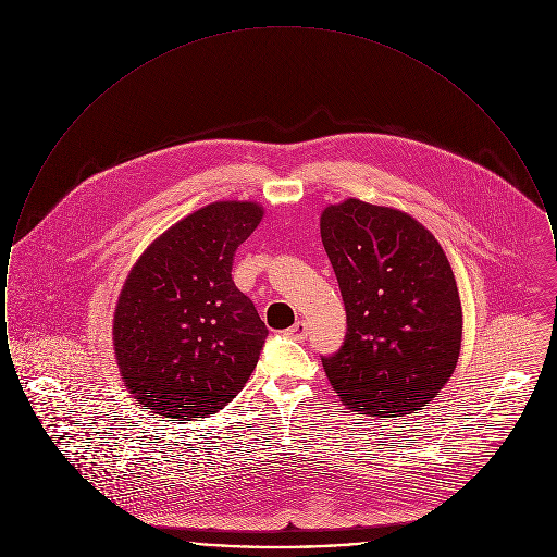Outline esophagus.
Instances as JSON below:
<instances>
[{
	"instance_id": "34e87169",
	"label": "esophagus",
	"mask_w": 557,
	"mask_h": 557,
	"mask_svg": "<svg viewBox=\"0 0 557 557\" xmlns=\"http://www.w3.org/2000/svg\"><path fill=\"white\" fill-rule=\"evenodd\" d=\"M286 334L294 341H305L307 334H309V325H307V321H296Z\"/></svg>"
}]
</instances>
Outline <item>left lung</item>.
<instances>
[{"instance_id":"1","label":"left lung","mask_w":557,"mask_h":557,"mask_svg":"<svg viewBox=\"0 0 557 557\" xmlns=\"http://www.w3.org/2000/svg\"><path fill=\"white\" fill-rule=\"evenodd\" d=\"M321 242L346 311L343 346L321 357L348 409L405 418L447 384L461 302L436 238L405 212L348 198L321 214Z\"/></svg>"}]
</instances>
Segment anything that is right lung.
Wrapping results in <instances>:
<instances>
[{
	"label": "right lung",
	"mask_w": 557,
	"mask_h": 557,
	"mask_svg": "<svg viewBox=\"0 0 557 557\" xmlns=\"http://www.w3.org/2000/svg\"><path fill=\"white\" fill-rule=\"evenodd\" d=\"M263 209L214 202L164 232L135 263L114 313L123 380L146 409L189 422L238 395L269 330L232 267Z\"/></svg>",
	"instance_id": "obj_1"
}]
</instances>
